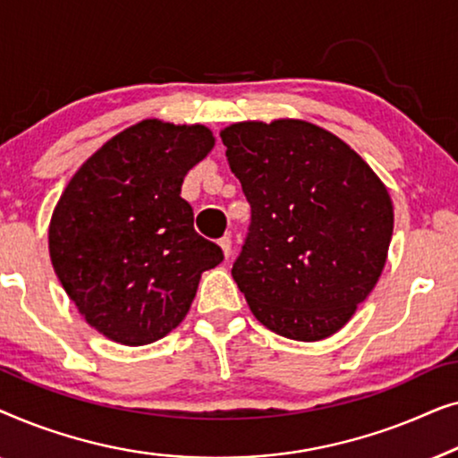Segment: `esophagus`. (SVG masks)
Returning <instances> with one entry per match:
<instances>
[{
	"mask_svg": "<svg viewBox=\"0 0 458 458\" xmlns=\"http://www.w3.org/2000/svg\"><path fill=\"white\" fill-rule=\"evenodd\" d=\"M218 246H221L225 259H229V256H231V237L229 235L221 237V240H218Z\"/></svg>",
	"mask_w": 458,
	"mask_h": 458,
	"instance_id": "34e87169",
	"label": "esophagus"
}]
</instances>
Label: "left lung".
I'll return each instance as SVG.
<instances>
[{"instance_id":"1","label":"left lung","mask_w":458,"mask_h":458,"mask_svg":"<svg viewBox=\"0 0 458 458\" xmlns=\"http://www.w3.org/2000/svg\"><path fill=\"white\" fill-rule=\"evenodd\" d=\"M252 223L233 262L254 317L298 342L334 335L384 271L394 231L390 193L348 143L279 118L221 131Z\"/></svg>"}]
</instances>
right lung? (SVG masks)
<instances>
[{"instance_id": "add662e5", "label": "right lung", "mask_w": 458, "mask_h": 458, "mask_svg": "<svg viewBox=\"0 0 458 458\" xmlns=\"http://www.w3.org/2000/svg\"><path fill=\"white\" fill-rule=\"evenodd\" d=\"M215 146L204 124L148 118L106 141L66 185L49 223V259L85 321L124 346L177 327L223 250L193 229L181 198Z\"/></svg>"}]
</instances>
